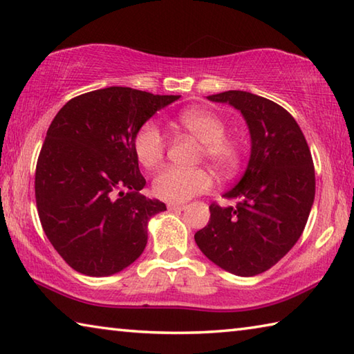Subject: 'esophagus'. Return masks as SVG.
<instances>
[{
	"label": "esophagus",
	"mask_w": 354,
	"mask_h": 354,
	"mask_svg": "<svg viewBox=\"0 0 354 354\" xmlns=\"http://www.w3.org/2000/svg\"><path fill=\"white\" fill-rule=\"evenodd\" d=\"M167 209H169V210H184L185 205L178 204V203H169V204H167Z\"/></svg>",
	"instance_id": "34e87169"
}]
</instances>
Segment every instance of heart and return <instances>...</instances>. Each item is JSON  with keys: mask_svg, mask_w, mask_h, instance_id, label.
Instances as JSON below:
<instances>
[{"mask_svg": "<svg viewBox=\"0 0 354 354\" xmlns=\"http://www.w3.org/2000/svg\"><path fill=\"white\" fill-rule=\"evenodd\" d=\"M178 125L201 140L199 159H205L221 176H230L239 169L241 144L239 139L226 134V122L216 113L205 108H192L178 115ZM165 136L155 122H145L133 138V151L139 164L153 170L165 156ZM214 185L212 175L204 169H176L169 167L153 181V194L169 203H184L203 195Z\"/></svg>", "mask_w": 354, "mask_h": 354, "instance_id": "b5f03b06", "label": "heart"}]
</instances>
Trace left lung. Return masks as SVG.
Segmentation results:
<instances>
[{
	"label": "left lung",
	"instance_id": "1",
	"mask_svg": "<svg viewBox=\"0 0 354 354\" xmlns=\"http://www.w3.org/2000/svg\"><path fill=\"white\" fill-rule=\"evenodd\" d=\"M207 99L243 114L250 158L240 183L223 195L236 204H210L195 241L224 271L252 277L283 259L304 232L316 194L311 151L297 122L275 102L246 91Z\"/></svg>",
	"mask_w": 354,
	"mask_h": 354
}]
</instances>
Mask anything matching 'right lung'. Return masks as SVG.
<instances>
[{"label":"right lung","mask_w":354,"mask_h":354,"mask_svg":"<svg viewBox=\"0 0 354 354\" xmlns=\"http://www.w3.org/2000/svg\"><path fill=\"white\" fill-rule=\"evenodd\" d=\"M179 95L110 86L77 95L49 125L35 170L41 227L77 272L106 277L130 266L147 246V226L167 210L139 194L145 179L133 138Z\"/></svg>","instance_id":"right-lung-1"}]
</instances>
